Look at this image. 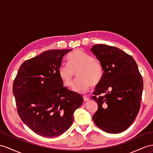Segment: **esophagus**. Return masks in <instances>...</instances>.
<instances>
[{
    "instance_id": "obj_1",
    "label": "esophagus",
    "mask_w": 153,
    "mask_h": 153,
    "mask_svg": "<svg viewBox=\"0 0 153 153\" xmlns=\"http://www.w3.org/2000/svg\"><path fill=\"white\" fill-rule=\"evenodd\" d=\"M83 100H84V101H88V100H89V97H87V96H83Z\"/></svg>"
}]
</instances>
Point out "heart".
<instances>
[{
	"instance_id": "1",
	"label": "heart",
	"mask_w": 153,
	"mask_h": 153,
	"mask_svg": "<svg viewBox=\"0 0 153 153\" xmlns=\"http://www.w3.org/2000/svg\"><path fill=\"white\" fill-rule=\"evenodd\" d=\"M69 65L59 68V76L66 87H71L76 74L79 78L73 87L77 93H85L92 86L98 85L102 79L103 69L100 62L91 54L81 50H76L68 57Z\"/></svg>"
}]
</instances>
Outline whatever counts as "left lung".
Wrapping results in <instances>:
<instances>
[{
  "mask_svg": "<svg viewBox=\"0 0 153 153\" xmlns=\"http://www.w3.org/2000/svg\"><path fill=\"white\" fill-rule=\"evenodd\" d=\"M91 51L103 70L102 79L92 97L98 105L93 120L105 132H121L130 127L138 114L142 76L133 57L118 48L95 45Z\"/></svg>",
  "mask_w": 153,
  "mask_h": 153,
  "instance_id": "1",
  "label": "left lung"
}]
</instances>
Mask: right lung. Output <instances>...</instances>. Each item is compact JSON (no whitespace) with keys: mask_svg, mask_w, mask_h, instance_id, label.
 <instances>
[{"mask_svg":"<svg viewBox=\"0 0 153 153\" xmlns=\"http://www.w3.org/2000/svg\"><path fill=\"white\" fill-rule=\"evenodd\" d=\"M50 50L25 61L13 83L17 111L21 120L37 134L57 136L71 126L74 112L83 96L63 87L58 70L70 51Z\"/></svg>","mask_w":153,"mask_h":153,"instance_id":"right-lung-1","label":"right lung"}]
</instances>
